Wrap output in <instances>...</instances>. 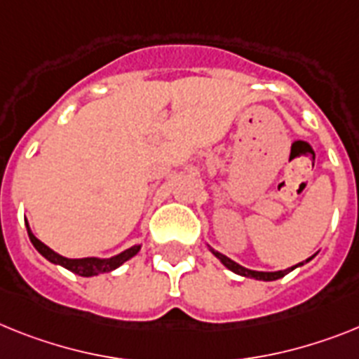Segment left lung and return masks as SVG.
Here are the masks:
<instances>
[{
  "label": "left lung",
  "mask_w": 359,
  "mask_h": 359,
  "mask_svg": "<svg viewBox=\"0 0 359 359\" xmlns=\"http://www.w3.org/2000/svg\"><path fill=\"white\" fill-rule=\"evenodd\" d=\"M208 248H210V252H212V254L215 255V257L219 259V261H221V263L224 264L226 268H228V270H231V272L237 273V276L250 277V279H257V281H276V279H281V277L287 276L288 272H292L294 268L303 266V264L309 263L310 259L314 257V255H312V257H309V259H306V261H303V263L296 264V266L287 268V270H277V272H259V270H250V268H245V266H243V264L236 263V261H231L230 257H226L224 254H221V252H217V250H213L210 245H208Z\"/></svg>",
  "instance_id": "8db88e82"
}]
</instances>
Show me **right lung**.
<instances>
[{
    "label": "right lung",
    "mask_w": 359,
    "mask_h": 359,
    "mask_svg": "<svg viewBox=\"0 0 359 359\" xmlns=\"http://www.w3.org/2000/svg\"><path fill=\"white\" fill-rule=\"evenodd\" d=\"M27 233H29V239H31L32 246H34L41 255H43L47 261H50L53 264H60V266L67 268L71 270L72 273H76V276L82 277H93V276H100V273L105 272H113L118 266H122L126 261H129L131 257L140 252L142 245H135L131 248L123 250L120 254L113 255V257H82V259H69L63 257V255L56 254L54 250H50L49 246L43 245L38 237L32 233V230L27 224Z\"/></svg>",
    "instance_id": "add662e5"
}]
</instances>
